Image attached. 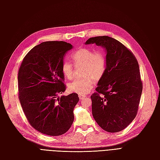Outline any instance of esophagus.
<instances>
[{"label":"esophagus","mask_w":160,"mask_h":160,"mask_svg":"<svg viewBox=\"0 0 160 160\" xmlns=\"http://www.w3.org/2000/svg\"><path fill=\"white\" fill-rule=\"evenodd\" d=\"M79 98L80 100H82V99H84L85 98V95H79Z\"/></svg>","instance_id":"34e87169"}]
</instances>
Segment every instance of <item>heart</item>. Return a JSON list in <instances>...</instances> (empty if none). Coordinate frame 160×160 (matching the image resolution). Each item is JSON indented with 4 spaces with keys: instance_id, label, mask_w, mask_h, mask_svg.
<instances>
[{
    "instance_id": "1",
    "label": "heart",
    "mask_w": 160,
    "mask_h": 160,
    "mask_svg": "<svg viewBox=\"0 0 160 160\" xmlns=\"http://www.w3.org/2000/svg\"><path fill=\"white\" fill-rule=\"evenodd\" d=\"M75 67L82 66L81 76L83 78L76 79L69 84V89L79 95H84L89 92L95 85V81H100L107 69V58L102 51L95 52L88 48H82L71 54ZM63 75L72 79L75 68L70 62L64 61L62 65Z\"/></svg>"
}]
</instances>
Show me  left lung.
<instances>
[{
    "mask_svg": "<svg viewBox=\"0 0 160 160\" xmlns=\"http://www.w3.org/2000/svg\"><path fill=\"white\" fill-rule=\"evenodd\" d=\"M96 43L107 51V69L91 96L92 114L108 132H118L132 122L142 92L139 65L133 53L122 43L107 36L91 38L85 44Z\"/></svg>",
    "mask_w": 160,
    "mask_h": 160,
    "instance_id": "1",
    "label": "left lung"
}]
</instances>
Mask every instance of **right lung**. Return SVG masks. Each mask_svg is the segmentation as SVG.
Returning <instances> with one entry per match:
<instances>
[{
  "instance_id": "right-lung-1",
  "label": "right lung",
  "mask_w": 160,
  "mask_h": 160,
  "mask_svg": "<svg viewBox=\"0 0 160 160\" xmlns=\"http://www.w3.org/2000/svg\"><path fill=\"white\" fill-rule=\"evenodd\" d=\"M63 41L42 42L33 48L18 71V98L30 124L40 132L58 136L65 134L74 120L77 93L65 91L62 65L65 53L72 49Z\"/></svg>"
}]
</instances>
